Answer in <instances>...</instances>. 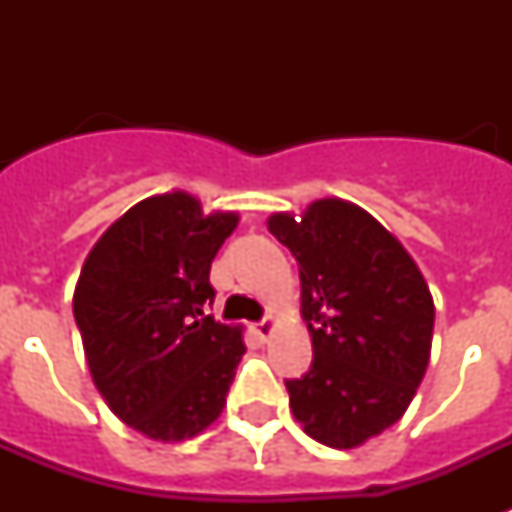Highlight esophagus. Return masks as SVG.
<instances>
[{
    "instance_id": "obj_1",
    "label": "esophagus",
    "mask_w": 512,
    "mask_h": 512,
    "mask_svg": "<svg viewBox=\"0 0 512 512\" xmlns=\"http://www.w3.org/2000/svg\"><path fill=\"white\" fill-rule=\"evenodd\" d=\"M273 332H276V319H271V316H268V319H263V321H257V324H255V335L260 337V340H268Z\"/></svg>"
}]
</instances>
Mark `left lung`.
<instances>
[{
    "instance_id": "8db88e82",
    "label": "left lung",
    "mask_w": 512,
    "mask_h": 512,
    "mask_svg": "<svg viewBox=\"0 0 512 512\" xmlns=\"http://www.w3.org/2000/svg\"><path fill=\"white\" fill-rule=\"evenodd\" d=\"M268 231L295 255L311 372L287 380L289 409L313 441L356 449L404 417L433 342V295L404 244L366 209L327 196Z\"/></svg>"
}]
</instances>
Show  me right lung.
Masks as SVG:
<instances>
[{
	"instance_id": "add662e5",
	"label": "right lung",
	"mask_w": 512,
	"mask_h": 512,
	"mask_svg": "<svg viewBox=\"0 0 512 512\" xmlns=\"http://www.w3.org/2000/svg\"><path fill=\"white\" fill-rule=\"evenodd\" d=\"M239 225L204 215L188 191L130 207L90 249L74 289L92 382L108 409L151 441L177 444L220 417L244 356L241 327L204 313L209 268Z\"/></svg>"
}]
</instances>
